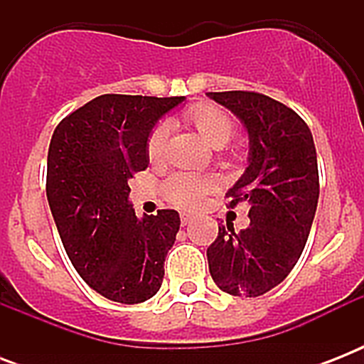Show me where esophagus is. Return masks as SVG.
Returning a JSON list of instances; mask_svg holds the SVG:
<instances>
[{
  "mask_svg": "<svg viewBox=\"0 0 364 364\" xmlns=\"http://www.w3.org/2000/svg\"><path fill=\"white\" fill-rule=\"evenodd\" d=\"M179 221H181V225L185 227V225H188V223L193 221V215H191V213H181V215H179Z\"/></svg>",
  "mask_w": 364,
  "mask_h": 364,
  "instance_id": "esophagus-1",
  "label": "esophagus"
}]
</instances>
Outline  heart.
<instances>
[{
	"mask_svg": "<svg viewBox=\"0 0 364 364\" xmlns=\"http://www.w3.org/2000/svg\"><path fill=\"white\" fill-rule=\"evenodd\" d=\"M183 121L193 126L210 147H225L236 134L232 117L219 105L194 104L183 113ZM166 143H168V126L156 122L151 128L145 143V153L151 164H160L164 160ZM219 187V179L213 173H191L176 171L162 183V196L170 204L183 210H196L210 193Z\"/></svg>",
	"mask_w": 364,
	"mask_h": 364,
	"instance_id": "heart-1",
	"label": "heart"
}]
</instances>
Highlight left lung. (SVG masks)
I'll return each instance as SVG.
<instances>
[{"label":"left lung","mask_w":364,"mask_h":364,"mask_svg":"<svg viewBox=\"0 0 364 364\" xmlns=\"http://www.w3.org/2000/svg\"><path fill=\"white\" fill-rule=\"evenodd\" d=\"M249 132V166L227 193L228 205L249 204L247 228L219 225L208 247L217 287L234 296H260L285 279L310 236L319 200L314 137L304 119L282 102L251 92H210Z\"/></svg>","instance_id":"obj_1"}]
</instances>
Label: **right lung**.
Masks as SVG:
<instances>
[{
    "label": "right lung",
    "mask_w": 364,
    "mask_h": 364,
    "mask_svg": "<svg viewBox=\"0 0 364 364\" xmlns=\"http://www.w3.org/2000/svg\"><path fill=\"white\" fill-rule=\"evenodd\" d=\"M183 96L104 94L62 119L48 145L47 200L77 274L105 299L137 304L154 296L179 215L137 219L128 181L147 170V136Z\"/></svg>",
    "instance_id": "right-lung-1"
}]
</instances>
